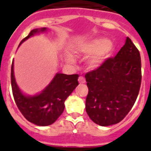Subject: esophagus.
I'll return each instance as SVG.
<instances>
[{
	"label": "esophagus",
	"instance_id": "obj_1",
	"mask_svg": "<svg viewBox=\"0 0 151 151\" xmlns=\"http://www.w3.org/2000/svg\"><path fill=\"white\" fill-rule=\"evenodd\" d=\"M78 81H79V83L80 84H84V83H85V79L84 77H79V78H78Z\"/></svg>",
	"mask_w": 151,
	"mask_h": 151
}]
</instances>
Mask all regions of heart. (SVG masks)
Returning a JSON list of instances; mask_svg holds the SVG:
<instances>
[{"mask_svg":"<svg viewBox=\"0 0 151 151\" xmlns=\"http://www.w3.org/2000/svg\"><path fill=\"white\" fill-rule=\"evenodd\" d=\"M78 51L81 55H90L87 61L88 66L91 69H97L112 56L115 51V45L108 39L99 37L80 45ZM68 59L70 60V58L68 57Z\"/></svg>","mask_w":151,"mask_h":151,"instance_id":"b5f03b06","label":"heart"}]
</instances>
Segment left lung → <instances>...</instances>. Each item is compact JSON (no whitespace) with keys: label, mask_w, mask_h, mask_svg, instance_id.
<instances>
[{"label":"left lung","mask_w":151,"mask_h":151,"mask_svg":"<svg viewBox=\"0 0 151 151\" xmlns=\"http://www.w3.org/2000/svg\"><path fill=\"white\" fill-rule=\"evenodd\" d=\"M141 78L140 54L127 37L114 58L85 74L88 88L85 110L90 119L100 126L124 119L138 96Z\"/></svg>","instance_id":"8db88e82"}]
</instances>
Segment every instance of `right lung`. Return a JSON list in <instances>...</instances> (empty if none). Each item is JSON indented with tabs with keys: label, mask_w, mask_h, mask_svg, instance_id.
Masks as SVG:
<instances>
[{
	"label": "right lung",
	"mask_w": 151,
	"mask_h": 151,
	"mask_svg": "<svg viewBox=\"0 0 151 151\" xmlns=\"http://www.w3.org/2000/svg\"><path fill=\"white\" fill-rule=\"evenodd\" d=\"M48 29L46 27L33 29L20 42L19 47L34 35L45 33ZM78 74L67 75L58 72L41 92L35 95L25 94L15 81L13 61L11 81L15 103L27 121L38 126L50 125L63 112L64 102L78 85Z\"/></svg>",
	"instance_id": "1"
}]
</instances>
